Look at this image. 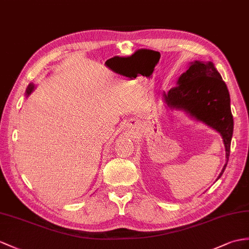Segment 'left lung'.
<instances>
[{"label": "left lung", "instance_id": "8db88e82", "mask_svg": "<svg viewBox=\"0 0 249 249\" xmlns=\"http://www.w3.org/2000/svg\"><path fill=\"white\" fill-rule=\"evenodd\" d=\"M178 86L163 93V100L170 108L183 110L196 120L219 132L226 151V169L233 132L230 96L225 82L212 62L196 60L178 78Z\"/></svg>", "mask_w": 249, "mask_h": 249}]
</instances>
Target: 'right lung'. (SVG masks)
I'll list each match as a JSON object with an SVG mask.
<instances>
[{"mask_svg": "<svg viewBox=\"0 0 249 249\" xmlns=\"http://www.w3.org/2000/svg\"><path fill=\"white\" fill-rule=\"evenodd\" d=\"M34 89H35V84L34 83L28 84V87L26 89V97H28L30 94H32V92H33Z\"/></svg>", "mask_w": 249, "mask_h": 249, "instance_id": "add662e5", "label": "right lung"}]
</instances>
